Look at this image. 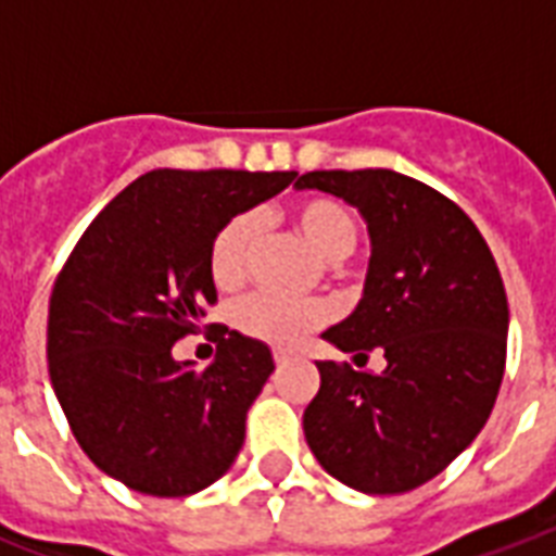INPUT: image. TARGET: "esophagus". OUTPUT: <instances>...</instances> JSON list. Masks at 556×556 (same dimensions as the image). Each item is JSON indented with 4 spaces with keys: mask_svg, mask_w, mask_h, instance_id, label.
<instances>
[{
    "mask_svg": "<svg viewBox=\"0 0 556 556\" xmlns=\"http://www.w3.org/2000/svg\"><path fill=\"white\" fill-rule=\"evenodd\" d=\"M274 364H277L279 369H282V366L291 364V355H286V352H274Z\"/></svg>",
    "mask_w": 556,
    "mask_h": 556,
    "instance_id": "esophagus-1",
    "label": "esophagus"
}]
</instances>
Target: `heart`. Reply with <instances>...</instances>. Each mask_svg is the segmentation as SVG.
I'll return each mask as SVG.
<instances>
[{"label":"heart","instance_id":"heart-1","mask_svg":"<svg viewBox=\"0 0 556 556\" xmlns=\"http://www.w3.org/2000/svg\"><path fill=\"white\" fill-rule=\"evenodd\" d=\"M294 227L323 260L338 262L352 253L357 242V225L352 210L338 199H305L291 210ZM260 236V218L239 213L218 227L207 251V270L213 286L230 291L248 274L253 244ZM331 320L326 303H288L279 296L253 294L233 305V326L242 334L279 349L300 346L312 331Z\"/></svg>","mask_w":556,"mask_h":556}]
</instances>
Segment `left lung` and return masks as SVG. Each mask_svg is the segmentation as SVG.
I'll list each match as a JSON object with an SVG mask.
<instances>
[{"label":"left lung","instance_id":"left-lung-1","mask_svg":"<svg viewBox=\"0 0 556 556\" xmlns=\"http://www.w3.org/2000/svg\"><path fill=\"white\" fill-rule=\"evenodd\" d=\"M294 187L331 192L364 216V296L323 338L355 364L371 349L387 357L378 375L317 361L305 441L355 491H413L479 435L500 395L508 296L496 260L465 210L395 169H317Z\"/></svg>","mask_w":556,"mask_h":556}]
</instances>
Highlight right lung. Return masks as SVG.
<instances>
[{"mask_svg": "<svg viewBox=\"0 0 556 556\" xmlns=\"http://www.w3.org/2000/svg\"><path fill=\"white\" fill-rule=\"evenodd\" d=\"M294 178L152 169L74 244L48 303V375L83 453L126 488L190 496L239 456L270 349L218 326L213 364L195 369L173 346L216 303L207 251L218 227Z\"/></svg>", "mask_w": 556, "mask_h": 556, "instance_id": "right-lung-1", "label": "right lung"}]
</instances>
